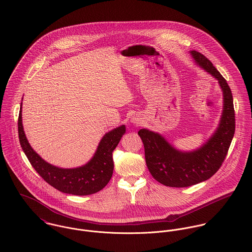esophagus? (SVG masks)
Listing matches in <instances>:
<instances>
[{"mask_svg":"<svg viewBox=\"0 0 252 252\" xmlns=\"http://www.w3.org/2000/svg\"><path fill=\"white\" fill-rule=\"evenodd\" d=\"M131 123H133V125H135V126H140L141 125V120H139L136 117H133L131 119Z\"/></svg>","mask_w":252,"mask_h":252,"instance_id":"34e87169","label":"esophagus"}]
</instances>
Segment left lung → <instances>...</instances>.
<instances>
[{
    "label": "left lung",
    "instance_id": "1",
    "mask_svg": "<svg viewBox=\"0 0 252 252\" xmlns=\"http://www.w3.org/2000/svg\"><path fill=\"white\" fill-rule=\"evenodd\" d=\"M191 53L200 66L218 80L223 91L224 108L217 130L197 151H177L159 134L144 128L138 131L152 176L168 187H189L205 181L215 174L228 154L235 133L233 95L227 81L201 52L193 51Z\"/></svg>",
    "mask_w": 252,
    "mask_h": 252
}]
</instances>
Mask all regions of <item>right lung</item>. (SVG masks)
<instances>
[{"label":"right lung","mask_w":252,"mask_h":252,"mask_svg":"<svg viewBox=\"0 0 252 252\" xmlns=\"http://www.w3.org/2000/svg\"><path fill=\"white\" fill-rule=\"evenodd\" d=\"M21 108L18 116V136L21 148L30 163L39 175L53 188L66 194L86 196L99 192L110 181L113 170V151L126 132V126H121L101 139L94 158L86 164L77 168H59L45 161L32 149L25 136Z\"/></svg>","instance_id":"add662e5"}]
</instances>
